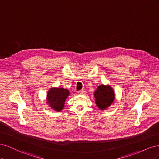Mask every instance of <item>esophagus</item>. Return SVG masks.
Returning a JSON list of instances; mask_svg holds the SVG:
<instances>
[{
  "label": "esophagus",
  "instance_id": "obj_1",
  "mask_svg": "<svg viewBox=\"0 0 159 159\" xmlns=\"http://www.w3.org/2000/svg\"><path fill=\"white\" fill-rule=\"evenodd\" d=\"M86 93L85 91H78V94L79 95H85Z\"/></svg>",
  "mask_w": 159,
  "mask_h": 159
}]
</instances>
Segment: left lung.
I'll return each mask as SVG.
<instances>
[{
	"mask_svg": "<svg viewBox=\"0 0 159 159\" xmlns=\"http://www.w3.org/2000/svg\"><path fill=\"white\" fill-rule=\"evenodd\" d=\"M93 95L95 104L100 110H105L111 106L115 98V91L110 85H99Z\"/></svg>",
	"mask_w": 159,
	"mask_h": 159,
	"instance_id": "left-lung-1",
	"label": "left lung"
}]
</instances>
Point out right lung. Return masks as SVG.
<instances>
[{"instance_id": "obj_1", "label": "right lung", "mask_w": 159, "mask_h": 159, "mask_svg": "<svg viewBox=\"0 0 159 159\" xmlns=\"http://www.w3.org/2000/svg\"><path fill=\"white\" fill-rule=\"evenodd\" d=\"M70 95L68 89L63 88H52L46 95L47 104L55 111H61L64 107L67 98Z\"/></svg>"}]
</instances>
